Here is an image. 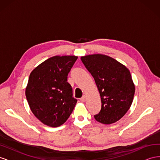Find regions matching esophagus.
<instances>
[{
	"mask_svg": "<svg viewBox=\"0 0 160 160\" xmlns=\"http://www.w3.org/2000/svg\"><path fill=\"white\" fill-rule=\"evenodd\" d=\"M80 100H81V102H85V100H86V96H83V97H82V98L80 99Z\"/></svg>",
	"mask_w": 160,
	"mask_h": 160,
	"instance_id": "obj_1",
	"label": "esophagus"
}]
</instances>
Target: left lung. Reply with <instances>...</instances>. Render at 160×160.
I'll return each mask as SVG.
<instances>
[{
  "mask_svg": "<svg viewBox=\"0 0 160 160\" xmlns=\"http://www.w3.org/2000/svg\"><path fill=\"white\" fill-rule=\"evenodd\" d=\"M96 82L102 101L100 112L94 118L110 124L118 121L132 104L135 88L128 68L114 58L96 54L81 57Z\"/></svg>",
  "mask_w": 160,
  "mask_h": 160,
  "instance_id": "1",
  "label": "left lung"
}]
</instances>
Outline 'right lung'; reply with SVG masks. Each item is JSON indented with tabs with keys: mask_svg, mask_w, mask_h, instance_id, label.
I'll return each instance as SVG.
<instances>
[{
	"mask_svg": "<svg viewBox=\"0 0 160 160\" xmlns=\"http://www.w3.org/2000/svg\"><path fill=\"white\" fill-rule=\"evenodd\" d=\"M76 56H54L30 73L25 89L32 113L47 126L57 127L69 117L77 100L67 76L77 59Z\"/></svg>",
	"mask_w": 160,
	"mask_h": 160,
	"instance_id": "1",
	"label": "right lung"
}]
</instances>
